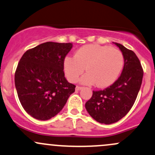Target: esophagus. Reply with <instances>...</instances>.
Instances as JSON below:
<instances>
[{
  "mask_svg": "<svg viewBox=\"0 0 155 155\" xmlns=\"http://www.w3.org/2000/svg\"><path fill=\"white\" fill-rule=\"evenodd\" d=\"M82 88V87H80V86H76V91H80V90Z\"/></svg>",
  "mask_w": 155,
  "mask_h": 155,
  "instance_id": "34e87169",
  "label": "esophagus"
}]
</instances>
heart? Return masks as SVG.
<instances>
[{
    "label": "heart",
    "instance_id": "1",
    "mask_svg": "<svg viewBox=\"0 0 155 155\" xmlns=\"http://www.w3.org/2000/svg\"><path fill=\"white\" fill-rule=\"evenodd\" d=\"M124 65V56L120 50L107 45L91 44L78 49L74 57L64 60V71L68 79L76 82L83 74L81 83L99 87L110 86L116 80Z\"/></svg>",
    "mask_w": 155,
    "mask_h": 155
}]
</instances>
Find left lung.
Returning <instances> with one entry per match:
<instances>
[{
  "label": "left lung",
  "instance_id": "8db88e82",
  "mask_svg": "<svg viewBox=\"0 0 155 155\" xmlns=\"http://www.w3.org/2000/svg\"><path fill=\"white\" fill-rule=\"evenodd\" d=\"M123 54L124 65L113 84L102 91H93L85 104L90 115L96 121L111 124L125 116L133 106L142 84L143 70L132 51L115 42Z\"/></svg>",
  "mask_w": 155,
  "mask_h": 155
}]
</instances>
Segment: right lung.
<instances>
[{
  "label": "right lung",
  "mask_w": 155,
  "mask_h": 155,
  "mask_svg": "<svg viewBox=\"0 0 155 155\" xmlns=\"http://www.w3.org/2000/svg\"><path fill=\"white\" fill-rule=\"evenodd\" d=\"M69 43L47 42L28 49L15 74L18 98L27 113L45 120L58 114L75 91L64 77V60L72 48Z\"/></svg>",
  "instance_id": "add662e5"
}]
</instances>
